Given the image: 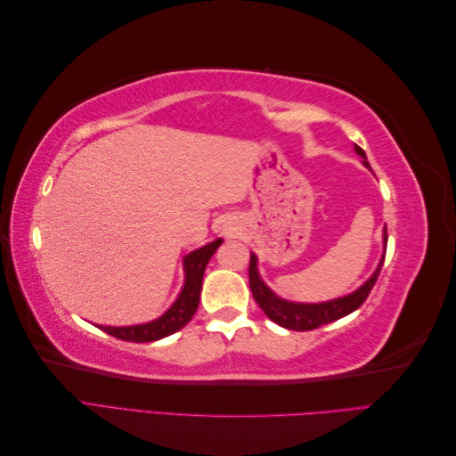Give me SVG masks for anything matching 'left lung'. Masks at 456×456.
<instances>
[{
  "label": "left lung",
  "mask_w": 456,
  "mask_h": 456,
  "mask_svg": "<svg viewBox=\"0 0 456 456\" xmlns=\"http://www.w3.org/2000/svg\"><path fill=\"white\" fill-rule=\"evenodd\" d=\"M355 151L362 158H365V151L360 146H355ZM363 163L365 167H369L367 161ZM386 243H388V236H386V228H384V249H386ZM382 262H384V255L379 262V268L375 270V273H372L370 278L357 289V291L329 302H320V305H300V302H289L280 298L265 281L260 280L258 268H256V255H251V262H249V285H251V293L256 300V305L273 323L291 330H312L322 325H327L330 322H337L340 317L348 315L354 310L360 308L365 302V298L369 297L370 289L377 283Z\"/></svg>",
  "instance_id": "8db88e82"
}]
</instances>
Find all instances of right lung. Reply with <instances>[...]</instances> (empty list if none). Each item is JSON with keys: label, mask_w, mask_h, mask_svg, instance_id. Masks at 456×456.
Returning a JSON list of instances; mask_svg holds the SVG:
<instances>
[{"label": "right lung", "mask_w": 456, "mask_h": 456, "mask_svg": "<svg viewBox=\"0 0 456 456\" xmlns=\"http://www.w3.org/2000/svg\"><path fill=\"white\" fill-rule=\"evenodd\" d=\"M220 243H223V240H215L211 243H207L205 247H201V249L191 251L184 258L183 291L173 302V306L163 315H159L158 320L150 322V323L131 325V327H104V325H96V327L119 340H129V342H154V340H159L163 337H169V335L176 333V330H181L198 310L201 283H203V272H205L207 262L211 260V256L215 255Z\"/></svg>", "instance_id": "add662e5"}]
</instances>
